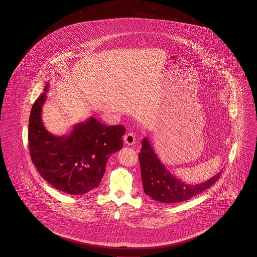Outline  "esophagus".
<instances>
[{"instance_id":"34e87169","label":"esophagus","mask_w":257,"mask_h":257,"mask_svg":"<svg viewBox=\"0 0 257 257\" xmlns=\"http://www.w3.org/2000/svg\"><path fill=\"white\" fill-rule=\"evenodd\" d=\"M123 140H124L125 144L134 145L135 141H136V138H135V136L133 135L132 133H128V134L125 135Z\"/></svg>"}]
</instances>
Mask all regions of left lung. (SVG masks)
I'll use <instances>...</instances> for the list:
<instances>
[{"mask_svg": "<svg viewBox=\"0 0 257 257\" xmlns=\"http://www.w3.org/2000/svg\"><path fill=\"white\" fill-rule=\"evenodd\" d=\"M139 154L143 189L153 200L164 203L187 201L206 190L218 179L220 172L200 184H187L169 171L152 147L147 138L141 142Z\"/></svg>", "mask_w": 257, "mask_h": 257, "instance_id": "1", "label": "left lung"}]
</instances>
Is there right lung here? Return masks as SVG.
I'll list each match as a JSON object with an SVG mask.
<instances>
[{"mask_svg": "<svg viewBox=\"0 0 257 257\" xmlns=\"http://www.w3.org/2000/svg\"><path fill=\"white\" fill-rule=\"evenodd\" d=\"M44 92L33 104L28 141L31 159L43 179L64 193L82 195L99 186L109 156L122 148L125 128L106 126L95 117L73 125L70 134L55 136L42 122Z\"/></svg>", "mask_w": 257, "mask_h": 257, "instance_id": "1", "label": "right lung"}]
</instances>
